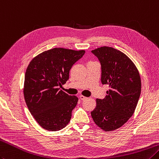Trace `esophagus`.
I'll use <instances>...</instances> for the list:
<instances>
[{
    "mask_svg": "<svg viewBox=\"0 0 159 159\" xmlns=\"http://www.w3.org/2000/svg\"><path fill=\"white\" fill-rule=\"evenodd\" d=\"M79 98H80V99H81L82 101H85V100H86L87 98H88L87 97H85V96H83V95H80V96H79Z\"/></svg>",
    "mask_w": 159,
    "mask_h": 159,
    "instance_id": "esophagus-1",
    "label": "esophagus"
}]
</instances>
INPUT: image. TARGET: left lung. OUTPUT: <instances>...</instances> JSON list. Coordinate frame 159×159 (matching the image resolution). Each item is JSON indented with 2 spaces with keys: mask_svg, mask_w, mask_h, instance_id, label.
Segmentation results:
<instances>
[{
  "mask_svg": "<svg viewBox=\"0 0 159 159\" xmlns=\"http://www.w3.org/2000/svg\"><path fill=\"white\" fill-rule=\"evenodd\" d=\"M92 52L101 65V83L110 87L103 99H96L91 115L105 132L117 129L129 119L141 95V77L127 55L111 47H101Z\"/></svg>",
  "mask_w": 159,
  "mask_h": 159,
  "instance_id": "obj_1",
  "label": "left lung"
}]
</instances>
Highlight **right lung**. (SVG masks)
Returning a JSON list of instances; mask_svg holds the SVG:
<instances>
[{
	"instance_id": "1",
	"label": "right lung",
	"mask_w": 159,
	"mask_h": 159,
	"mask_svg": "<svg viewBox=\"0 0 159 159\" xmlns=\"http://www.w3.org/2000/svg\"><path fill=\"white\" fill-rule=\"evenodd\" d=\"M85 53L53 48L34 57L26 70L23 94L27 106L36 122L48 131H58L70 121L79 101L59 87L69 79L73 65Z\"/></svg>"
}]
</instances>
